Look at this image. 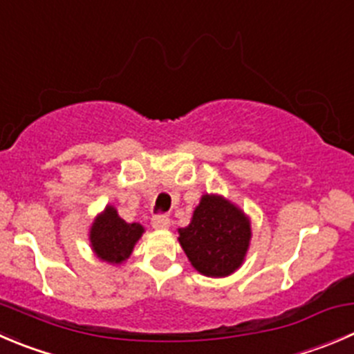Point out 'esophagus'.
Listing matches in <instances>:
<instances>
[{"instance_id":"obj_1","label":"esophagus","mask_w":354,"mask_h":354,"mask_svg":"<svg viewBox=\"0 0 354 354\" xmlns=\"http://www.w3.org/2000/svg\"><path fill=\"white\" fill-rule=\"evenodd\" d=\"M169 225H171L169 216H166V214H156V216H153V218H152V226H153V228H157V230H166Z\"/></svg>"}]
</instances>
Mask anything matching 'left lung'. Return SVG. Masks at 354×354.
Instances as JSON below:
<instances>
[{
  "label": "left lung",
  "mask_w": 354,
  "mask_h": 354,
  "mask_svg": "<svg viewBox=\"0 0 354 354\" xmlns=\"http://www.w3.org/2000/svg\"><path fill=\"white\" fill-rule=\"evenodd\" d=\"M250 240L249 219L219 195H204L192 223L180 228V243L194 268L226 277L242 264Z\"/></svg>",
  "instance_id": "8db88e82"
}]
</instances>
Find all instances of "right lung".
I'll return each mask as SVG.
<instances>
[{
  "label": "right lung",
  "instance_id": "1",
  "mask_svg": "<svg viewBox=\"0 0 354 354\" xmlns=\"http://www.w3.org/2000/svg\"><path fill=\"white\" fill-rule=\"evenodd\" d=\"M143 226L138 223H126L118 211L109 205L104 214L95 219L90 239L93 250L107 263H122L129 257L136 240L142 236Z\"/></svg>",
  "mask_w": 354,
  "mask_h": 354
}]
</instances>
